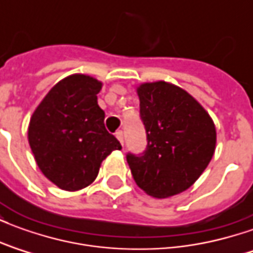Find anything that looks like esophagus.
<instances>
[{
  "label": "esophagus",
  "mask_w": 253,
  "mask_h": 253,
  "mask_svg": "<svg viewBox=\"0 0 253 253\" xmlns=\"http://www.w3.org/2000/svg\"><path fill=\"white\" fill-rule=\"evenodd\" d=\"M115 137L118 138V139H119V142H121L122 145H123V142H125L123 139H125V138H123V131H122V130H119V131H116Z\"/></svg>",
  "instance_id": "1"
}]
</instances>
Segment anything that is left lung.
<instances>
[{
    "mask_svg": "<svg viewBox=\"0 0 253 253\" xmlns=\"http://www.w3.org/2000/svg\"><path fill=\"white\" fill-rule=\"evenodd\" d=\"M137 93L148 146L141 156L127 154L132 177L153 198L177 195L211 161L217 143L214 122L188 92L173 84L143 83Z\"/></svg>",
    "mask_w": 253,
    "mask_h": 253,
    "instance_id": "obj_1",
    "label": "left lung"
}]
</instances>
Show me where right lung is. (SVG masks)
Returning a JSON list of instances; mask_svg holds the SVG:
<instances>
[{"mask_svg": "<svg viewBox=\"0 0 253 253\" xmlns=\"http://www.w3.org/2000/svg\"><path fill=\"white\" fill-rule=\"evenodd\" d=\"M101 86L90 76L72 74L48 90L31 116L28 142L36 164L61 190L92 184L103 160L122 149L105 130V114L97 104Z\"/></svg>", "mask_w": 253, "mask_h": 253, "instance_id": "1", "label": "right lung"}]
</instances>
